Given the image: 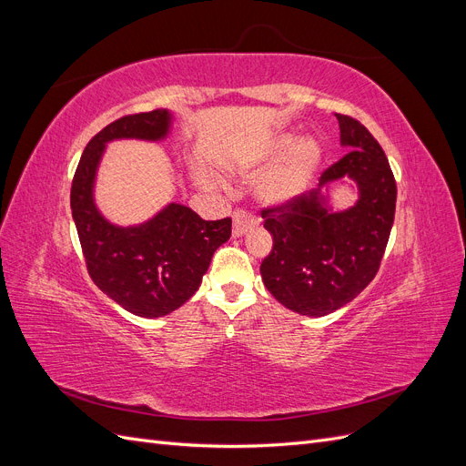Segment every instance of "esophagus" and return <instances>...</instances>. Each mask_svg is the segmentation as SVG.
Masks as SVG:
<instances>
[{"label": "esophagus", "mask_w": 466, "mask_h": 466, "mask_svg": "<svg viewBox=\"0 0 466 466\" xmlns=\"http://www.w3.org/2000/svg\"><path fill=\"white\" fill-rule=\"evenodd\" d=\"M258 225V219L255 216L247 214V211L243 209H237L233 214V237H243L245 233H248L252 228H257Z\"/></svg>", "instance_id": "1"}]
</instances>
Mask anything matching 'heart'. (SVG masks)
Masks as SVG:
<instances>
[{"label":"heart","instance_id":"heart-1","mask_svg":"<svg viewBox=\"0 0 466 466\" xmlns=\"http://www.w3.org/2000/svg\"><path fill=\"white\" fill-rule=\"evenodd\" d=\"M266 157L284 159L260 182L258 198L264 204L281 206L298 200L311 185L320 163V147L313 139H303V142L295 144L291 134H279L268 146Z\"/></svg>","mask_w":466,"mask_h":466}]
</instances>
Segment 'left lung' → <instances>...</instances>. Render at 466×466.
Returning <instances> with one entry per match:
<instances>
[{
    "label": "left lung",
    "mask_w": 466,
    "mask_h": 466,
    "mask_svg": "<svg viewBox=\"0 0 466 466\" xmlns=\"http://www.w3.org/2000/svg\"><path fill=\"white\" fill-rule=\"evenodd\" d=\"M340 144L350 151L322 173L319 188L262 209L274 238L260 264L264 286L291 311L324 317L370 286L385 255L397 206V182L385 151L356 118L336 115ZM350 179L359 200L332 210L328 188Z\"/></svg>",
    "instance_id": "1"
}]
</instances>
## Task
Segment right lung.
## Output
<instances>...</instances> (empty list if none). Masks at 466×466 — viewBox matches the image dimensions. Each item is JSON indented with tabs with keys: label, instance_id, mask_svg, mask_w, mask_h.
<instances>
[{
	"label": "right lung",
	"instance_id": "obj_1",
	"mask_svg": "<svg viewBox=\"0 0 466 466\" xmlns=\"http://www.w3.org/2000/svg\"><path fill=\"white\" fill-rule=\"evenodd\" d=\"M173 115L157 108L122 116L98 132L83 151L72 182V216L95 286L126 311L157 319L185 305L202 284L214 252L231 237V219L204 221L171 202L151 219L120 228L95 204V178L108 142H161Z\"/></svg>",
	"mask_w": 466,
	"mask_h": 466
}]
</instances>
